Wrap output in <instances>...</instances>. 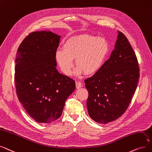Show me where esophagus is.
I'll return each instance as SVG.
<instances>
[{"mask_svg": "<svg viewBox=\"0 0 152 152\" xmlns=\"http://www.w3.org/2000/svg\"><path fill=\"white\" fill-rule=\"evenodd\" d=\"M75 85H76V88L77 89L81 88L82 86V83L80 82H76L75 83Z\"/></svg>", "mask_w": 152, "mask_h": 152, "instance_id": "obj_1", "label": "esophagus"}]
</instances>
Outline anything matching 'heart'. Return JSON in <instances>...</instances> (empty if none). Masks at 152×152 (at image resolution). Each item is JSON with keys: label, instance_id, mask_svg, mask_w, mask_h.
<instances>
[{"label": "heart", "instance_id": "obj_1", "mask_svg": "<svg viewBox=\"0 0 152 152\" xmlns=\"http://www.w3.org/2000/svg\"><path fill=\"white\" fill-rule=\"evenodd\" d=\"M109 50L107 41L103 38L90 34H81L68 39L63 49H58L56 59L64 73L72 74L74 61L77 66L74 74L83 72L87 75L96 74L102 68Z\"/></svg>", "mask_w": 152, "mask_h": 152}]
</instances>
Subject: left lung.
<instances>
[{
  "mask_svg": "<svg viewBox=\"0 0 152 152\" xmlns=\"http://www.w3.org/2000/svg\"><path fill=\"white\" fill-rule=\"evenodd\" d=\"M118 32L110 59L95 75L84 81L88 91V114L99 124L116 120L126 112L140 77L138 61L133 49L126 36Z\"/></svg>",
  "mask_w": 152,
  "mask_h": 152,
  "instance_id": "obj_1",
  "label": "left lung"
}]
</instances>
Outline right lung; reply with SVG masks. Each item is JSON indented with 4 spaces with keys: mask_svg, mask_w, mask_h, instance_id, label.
<instances>
[{
    "mask_svg": "<svg viewBox=\"0 0 152 152\" xmlns=\"http://www.w3.org/2000/svg\"><path fill=\"white\" fill-rule=\"evenodd\" d=\"M61 36L51 31L29 34L15 58L17 95L25 111L39 123L59 119L67 98L75 89L73 79L56 69V53Z\"/></svg>",
    "mask_w": 152,
    "mask_h": 152,
    "instance_id": "right-lung-1",
    "label": "right lung"
}]
</instances>
